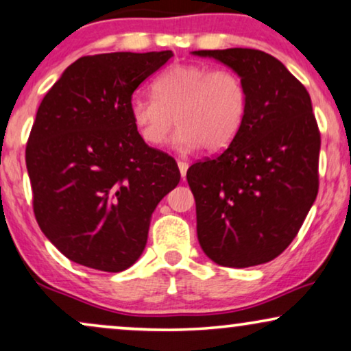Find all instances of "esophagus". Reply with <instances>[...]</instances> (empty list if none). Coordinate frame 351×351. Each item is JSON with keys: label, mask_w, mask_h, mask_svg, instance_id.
Segmentation results:
<instances>
[{"label": "esophagus", "mask_w": 351, "mask_h": 351, "mask_svg": "<svg viewBox=\"0 0 351 351\" xmlns=\"http://www.w3.org/2000/svg\"><path fill=\"white\" fill-rule=\"evenodd\" d=\"M188 163L183 162V160H178V168H180V173H181V178H186V173H188Z\"/></svg>", "instance_id": "esophagus-1"}]
</instances>
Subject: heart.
I'll return each mask as SVG.
<instances>
[{"instance_id": "1", "label": "heart", "mask_w": 351, "mask_h": 351, "mask_svg": "<svg viewBox=\"0 0 351 351\" xmlns=\"http://www.w3.org/2000/svg\"><path fill=\"white\" fill-rule=\"evenodd\" d=\"M152 95H134L130 117L141 139L162 147L175 128L183 149L223 151L245 120L247 90L242 78L228 69L175 64L152 83Z\"/></svg>"}]
</instances>
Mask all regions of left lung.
I'll return each mask as SVG.
<instances>
[{
	"mask_svg": "<svg viewBox=\"0 0 351 351\" xmlns=\"http://www.w3.org/2000/svg\"><path fill=\"white\" fill-rule=\"evenodd\" d=\"M231 67L247 90L245 120L221 154L189 167L197 237L205 255L230 268L281 255L319 188L321 134L306 88L281 60L258 49H202Z\"/></svg>",
	"mask_w": 351,
	"mask_h": 351,
	"instance_id": "left-lung-1",
	"label": "left lung"
}]
</instances>
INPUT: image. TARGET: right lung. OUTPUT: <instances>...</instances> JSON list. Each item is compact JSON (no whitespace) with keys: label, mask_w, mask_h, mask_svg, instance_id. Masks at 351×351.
<instances>
[{"label":"right lung","mask_w":351,"mask_h":351,"mask_svg":"<svg viewBox=\"0 0 351 351\" xmlns=\"http://www.w3.org/2000/svg\"><path fill=\"white\" fill-rule=\"evenodd\" d=\"M171 56H83L41 101L25 149L34 213L75 263L130 268L146 247L157 204L180 183L175 158L149 147L130 117L134 90Z\"/></svg>","instance_id":"obj_1"}]
</instances>
